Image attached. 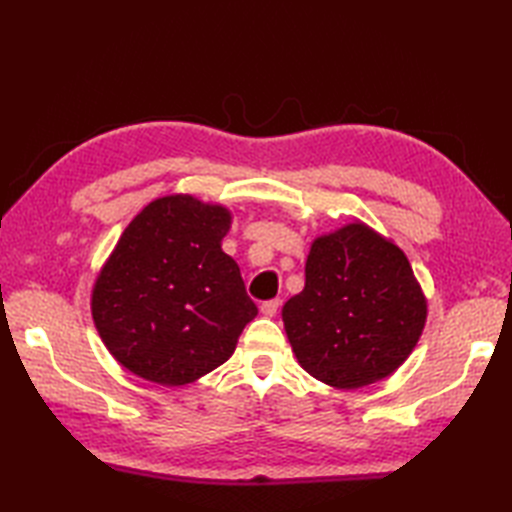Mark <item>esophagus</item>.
I'll list each match as a JSON object with an SVG mask.
<instances>
[{"mask_svg":"<svg viewBox=\"0 0 512 512\" xmlns=\"http://www.w3.org/2000/svg\"><path fill=\"white\" fill-rule=\"evenodd\" d=\"M279 306H281V301H279V299L264 301V303H262V312L266 314V317H275L277 310H279Z\"/></svg>","mask_w":512,"mask_h":512,"instance_id":"1","label":"esophagus"}]
</instances>
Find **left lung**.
Here are the masks:
<instances>
[{"label": "left lung", "mask_w": 512, "mask_h": 512, "mask_svg": "<svg viewBox=\"0 0 512 512\" xmlns=\"http://www.w3.org/2000/svg\"><path fill=\"white\" fill-rule=\"evenodd\" d=\"M310 376L339 389L387 378L416 347L427 299L405 253L363 222L312 242L306 286L281 310Z\"/></svg>", "instance_id": "8db88e82"}]
</instances>
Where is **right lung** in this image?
<instances>
[{
    "instance_id": "add662e5",
    "label": "right lung",
    "mask_w": 512,
    "mask_h": 512,
    "mask_svg": "<svg viewBox=\"0 0 512 512\" xmlns=\"http://www.w3.org/2000/svg\"><path fill=\"white\" fill-rule=\"evenodd\" d=\"M228 228L231 211L182 193L129 222L92 290L96 330L129 372L187 385L231 358L257 306L222 250Z\"/></svg>"
}]
</instances>
